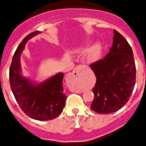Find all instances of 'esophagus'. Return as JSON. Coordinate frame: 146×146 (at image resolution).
<instances>
[{
	"label": "esophagus",
	"mask_w": 146,
	"mask_h": 146,
	"mask_svg": "<svg viewBox=\"0 0 146 146\" xmlns=\"http://www.w3.org/2000/svg\"><path fill=\"white\" fill-rule=\"evenodd\" d=\"M82 69V66L79 65V66H77L76 67V68H74V70H73V72H72L71 73H70V75H69V78H78L80 76V72H81V70Z\"/></svg>",
	"instance_id": "1"
}]
</instances>
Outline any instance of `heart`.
Segmentation results:
<instances>
[{
    "label": "heart",
    "instance_id": "heart-1",
    "mask_svg": "<svg viewBox=\"0 0 146 146\" xmlns=\"http://www.w3.org/2000/svg\"><path fill=\"white\" fill-rule=\"evenodd\" d=\"M101 56V46L99 43H95L90 48L87 54V60L90 64L95 63Z\"/></svg>",
    "mask_w": 146,
    "mask_h": 146
}]
</instances>
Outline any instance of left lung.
Returning <instances> with one entry per match:
<instances>
[{
    "mask_svg": "<svg viewBox=\"0 0 146 146\" xmlns=\"http://www.w3.org/2000/svg\"><path fill=\"white\" fill-rule=\"evenodd\" d=\"M113 33V44L108 54L90 65L96 78L90 108L99 114L121 109L129 99L136 82L132 49L119 32L114 30Z\"/></svg>",
    "mask_w": 146,
    "mask_h": 146,
    "instance_id": "1",
    "label": "left lung"
}]
</instances>
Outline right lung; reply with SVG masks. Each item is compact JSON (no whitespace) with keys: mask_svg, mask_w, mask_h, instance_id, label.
Wrapping results in <instances>:
<instances>
[{"mask_svg":"<svg viewBox=\"0 0 146 146\" xmlns=\"http://www.w3.org/2000/svg\"><path fill=\"white\" fill-rule=\"evenodd\" d=\"M40 31L24 38L14 54L10 68V84L17 102L26 115L40 121L53 119L62 113L66 96L64 93V73H58L41 82L30 80L22 75L20 58L29 40Z\"/></svg>","mask_w":146,"mask_h":146,"instance_id":"right-lung-1","label":"right lung"}]
</instances>
